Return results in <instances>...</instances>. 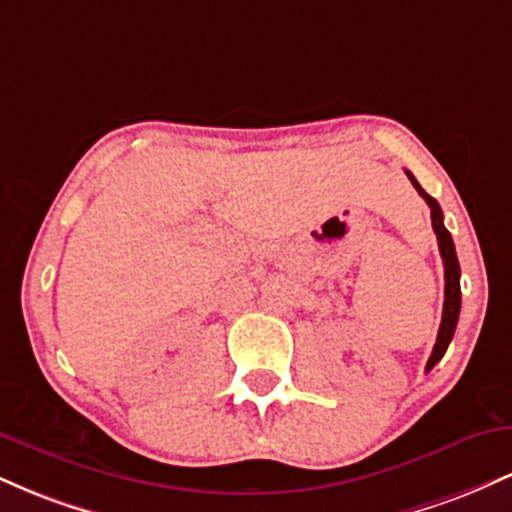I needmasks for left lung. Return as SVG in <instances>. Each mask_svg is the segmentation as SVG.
<instances>
[{"label": "left lung", "mask_w": 512, "mask_h": 512, "mask_svg": "<svg viewBox=\"0 0 512 512\" xmlns=\"http://www.w3.org/2000/svg\"><path fill=\"white\" fill-rule=\"evenodd\" d=\"M407 175H409L411 185L416 187V192H419V195L426 199L428 207H431L433 231H436V236H438L440 257H443V262H445L443 320H440V330H438L436 346H433V354L426 363V370H431L440 361V358H443L445 351H448V344L452 342V334H455V327H457V317H460V305H462V301H460V296H462V293H460V262H457L455 243H452L450 231L445 228V223H443V211H440V204L431 195H426L424 187L416 182V178L409 173V170H407Z\"/></svg>", "instance_id": "obj_1"}]
</instances>
